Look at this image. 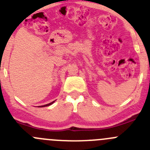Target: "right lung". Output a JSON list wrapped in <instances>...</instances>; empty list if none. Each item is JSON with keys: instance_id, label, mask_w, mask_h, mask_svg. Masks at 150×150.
<instances>
[{"instance_id": "add662e5", "label": "right lung", "mask_w": 150, "mask_h": 150, "mask_svg": "<svg viewBox=\"0 0 150 150\" xmlns=\"http://www.w3.org/2000/svg\"><path fill=\"white\" fill-rule=\"evenodd\" d=\"M55 102V101H54V102H51V103H49V104H46V105H43V106H40V107H47V106H49V105H51V104H52L53 103H54V102Z\"/></svg>"}]
</instances>
